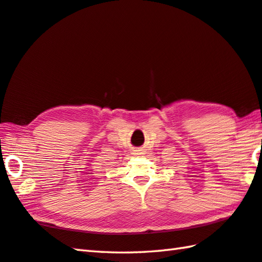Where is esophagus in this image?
<instances>
[{
	"instance_id": "1",
	"label": "esophagus",
	"mask_w": 262,
	"mask_h": 262,
	"mask_svg": "<svg viewBox=\"0 0 262 262\" xmlns=\"http://www.w3.org/2000/svg\"><path fill=\"white\" fill-rule=\"evenodd\" d=\"M137 152H138V151H136V154H138V153H137Z\"/></svg>"
}]
</instances>
